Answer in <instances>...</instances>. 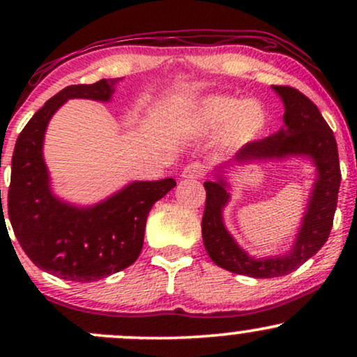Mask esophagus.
I'll return each mask as SVG.
<instances>
[{
  "label": "esophagus",
  "mask_w": 357,
  "mask_h": 357,
  "mask_svg": "<svg viewBox=\"0 0 357 357\" xmlns=\"http://www.w3.org/2000/svg\"><path fill=\"white\" fill-rule=\"evenodd\" d=\"M203 174H204V166L202 165V162H191V165H188L183 169L181 178H184V179H198V178H202Z\"/></svg>",
  "instance_id": "obj_1"
}]
</instances>
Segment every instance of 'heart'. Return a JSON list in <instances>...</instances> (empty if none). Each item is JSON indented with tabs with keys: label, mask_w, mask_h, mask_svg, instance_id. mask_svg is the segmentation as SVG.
Here are the masks:
<instances>
[{
	"label": "heart",
	"mask_w": 357,
	"mask_h": 357,
	"mask_svg": "<svg viewBox=\"0 0 357 357\" xmlns=\"http://www.w3.org/2000/svg\"><path fill=\"white\" fill-rule=\"evenodd\" d=\"M195 121L203 129H218L228 124L225 142L241 146L260 136L267 126V110L257 100H240L235 97L213 96L198 104Z\"/></svg>",
	"instance_id": "heart-1"
}]
</instances>
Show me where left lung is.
Here are the masks:
<instances>
[{
  "mask_svg": "<svg viewBox=\"0 0 357 357\" xmlns=\"http://www.w3.org/2000/svg\"><path fill=\"white\" fill-rule=\"evenodd\" d=\"M272 89L280 96L285 105V126L273 136L245 144L225 166L284 159L290 155H307L312 159L317 179L312 186L292 250H289L285 255L250 257L225 228L223 208L230 199L228 183L221 174L216 176L215 181L204 183L206 204L202 231L208 255L221 268L255 278L287 275L322 248L333 228L337 192L341 186L337 142L331 127L319 112L317 105L297 89L285 85H272Z\"/></svg>",
  "mask_w": 357,
  "mask_h": 357,
  "instance_id": "1",
  "label": "left lung"
}]
</instances>
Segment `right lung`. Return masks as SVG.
<instances>
[{
  "mask_svg": "<svg viewBox=\"0 0 357 357\" xmlns=\"http://www.w3.org/2000/svg\"><path fill=\"white\" fill-rule=\"evenodd\" d=\"M117 82L102 79L60 90L30 119L15 144L8 190L15 236L36 267L63 280L96 282L132 265L144 243L151 208L176 186L173 178L134 181L93 206H75L53 195L43 159L52 116L68 99L109 102ZM0 216L5 218L3 208Z\"/></svg>",
  "mask_w": 357,
  "mask_h": 357,
  "instance_id": "right-lung-1",
  "label": "right lung"
}]
</instances>
